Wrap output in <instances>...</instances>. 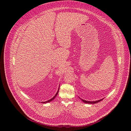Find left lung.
Masks as SVG:
<instances>
[{
  "instance_id": "1",
  "label": "left lung",
  "mask_w": 131,
  "mask_h": 131,
  "mask_svg": "<svg viewBox=\"0 0 131 131\" xmlns=\"http://www.w3.org/2000/svg\"><path fill=\"white\" fill-rule=\"evenodd\" d=\"M103 99H102V100H98V101H94V102H90V101H85V100H83L82 99H81V100L85 103H87V104H95V103H97L98 102H100V101H102Z\"/></svg>"
}]
</instances>
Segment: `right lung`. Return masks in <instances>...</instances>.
<instances>
[{"label":"right lung","mask_w":131,"mask_h":131,"mask_svg":"<svg viewBox=\"0 0 131 131\" xmlns=\"http://www.w3.org/2000/svg\"><path fill=\"white\" fill-rule=\"evenodd\" d=\"M59 90H58V92H57V94H56L55 95V96H54L53 98H52L51 99H50V100H48V101H46V102H41V103H49V102H51V101H53V100L55 98V97L57 96V95H58V93H59Z\"/></svg>","instance_id":"add662e5"}]
</instances>
